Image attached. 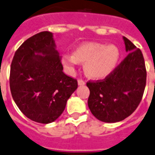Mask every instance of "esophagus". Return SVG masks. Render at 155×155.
Returning a JSON list of instances; mask_svg holds the SVG:
<instances>
[{
  "label": "esophagus",
  "mask_w": 155,
  "mask_h": 155,
  "mask_svg": "<svg viewBox=\"0 0 155 155\" xmlns=\"http://www.w3.org/2000/svg\"><path fill=\"white\" fill-rule=\"evenodd\" d=\"M86 84V81L82 80V79H78V85L81 86V85H85Z\"/></svg>",
  "instance_id": "34e87169"
}]
</instances>
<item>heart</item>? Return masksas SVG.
I'll list each match as a JSON object with an SVG mask.
<instances>
[{
    "mask_svg": "<svg viewBox=\"0 0 155 155\" xmlns=\"http://www.w3.org/2000/svg\"><path fill=\"white\" fill-rule=\"evenodd\" d=\"M120 50L115 45L87 42L74 49L73 56L62 57L64 68L73 74L78 63H85V71L92 78L101 79L115 70L120 60Z\"/></svg>",
    "mask_w": 155,
    "mask_h": 155,
    "instance_id": "obj_1",
    "label": "heart"
}]
</instances>
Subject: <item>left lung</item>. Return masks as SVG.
<instances>
[{
    "instance_id": "obj_1",
    "label": "left lung",
    "mask_w": 155,
    "mask_h": 155,
    "mask_svg": "<svg viewBox=\"0 0 155 155\" xmlns=\"http://www.w3.org/2000/svg\"><path fill=\"white\" fill-rule=\"evenodd\" d=\"M129 53L104 79L88 81V106L98 120L107 123L121 121L138 107L146 84V69L142 52L123 37Z\"/></svg>"
}]
</instances>
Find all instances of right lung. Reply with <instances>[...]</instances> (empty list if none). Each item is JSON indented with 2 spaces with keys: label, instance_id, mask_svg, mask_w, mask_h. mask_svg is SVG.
Here are the masks:
<instances>
[{
  "label": "right lung",
  "instance_id": "add662e5",
  "mask_svg": "<svg viewBox=\"0 0 155 155\" xmlns=\"http://www.w3.org/2000/svg\"><path fill=\"white\" fill-rule=\"evenodd\" d=\"M9 86L15 104L30 120L48 124L62 114L78 81L63 72L52 33L39 32L18 48L10 66Z\"/></svg>",
  "mask_w": 155,
  "mask_h": 155
}]
</instances>
